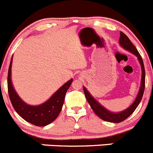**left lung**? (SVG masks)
I'll list each match as a JSON object with an SVG mask.
<instances>
[{"label": "left lung", "mask_w": 153, "mask_h": 153, "mask_svg": "<svg viewBox=\"0 0 153 153\" xmlns=\"http://www.w3.org/2000/svg\"><path fill=\"white\" fill-rule=\"evenodd\" d=\"M119 42H120V45H121L123 48L127 50L129 52L132 53L133 54H134V55L137 57V59H138L139 60V62H140V66H141V85H140V90H139V92L138 94H137V97H136L134 102L128 107L127 109L124 110V111H121V112L113 113L108 111L107 109H105L104 107H102L96 100L94 99L93 97L89 94V92L88 91L87 89L85 87L83 88V91H84L86 100H87L88 102L89 105H91V108L93 109V111H94L95 114H96L98 117H100L102 120H105V121L107 122H111V123H120V122L126 120L127 117H129V116L134 112V111L136 109L137 105L140 103L142 97H143V92H144L145 88V69L143 62L141 58V56L140 55V53H139L138 51H137V48L133 45V44L131 43V41H130L129 39L127 37V36H126V34H124L123 32H120V39H119Z\"/></svg>", "instance_id": "left-lung-1"}]
</instances>
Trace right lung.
Returning <instances> with one entry per match:
<instances>
[{"mask_svg": "<svg viewBox=\"0 0 153 153\" xmlns=\"http://www.w3.org/2000/svg\"><path fill=\"white\" fill-rule=\"evenodd\" d=\"M13 57L10 61L7 76V86L10 101L16 112L26 121L37 126H45L52 123L58 117L65 101L68 89L73 82V79L63 85L47 102L37 106L26 104L18 96L11 82V67Z\"/></svg>", "mask_w": 153, "mask_h": 153, "instance_id": "add662e5", "label": "right lung"}]
</instances>
